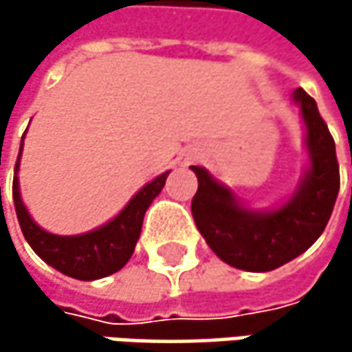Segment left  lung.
I'll list each match as a JSON object with an SVG mask.
<instances>
[{"mask_svg": "<svg viewBox=\"0 0 352 352\" xmlns=\"http://www.w3.org/2000/svg\"><path fill=\"white\" fill-rule=\"evenodd\" d=\"M294 102L302 109L310 167L294 195L275 210H250L201 167L191 214L208 246L230 267L265 273L273 271L318 241L324 232L340 187L334 140L316 102L298 87Z\"/></svg>", "mask_w": 352, "mask_h": 352, "instance_id": "8db88e82", "label": "left lung"}]
</instances>
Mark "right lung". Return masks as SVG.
<instances>
[{
    "label": "right lung",
    "mask_w": 352,
    "mask_h": 352,
    "mask_svg": "<svg viewBox=\"0 0 352 352\" xmlns=\"http://www.w3.org/2000/svg\"><path fill=\"white\" fill-rule=\"evenodd\" d=\"M24 144V140H22ZM22 144L20 155L16 161V175H14V206L18 214L20 228L24 232V239L32 246L36 254L54 267L56 271L79 279V281H94L107 277L116 271H120L132 256L134 246L140 239L142 220L153 204V199L161 193L165 187L167 173L155 177L151 183H146L128 204L126 208L107 224L75 236H58L50 234L44 228H40L28 214L22 195H20V183H18V169H20V157H22Z\"/></svg>",
    "instance_id": "add662e5"
}]
</instances>
